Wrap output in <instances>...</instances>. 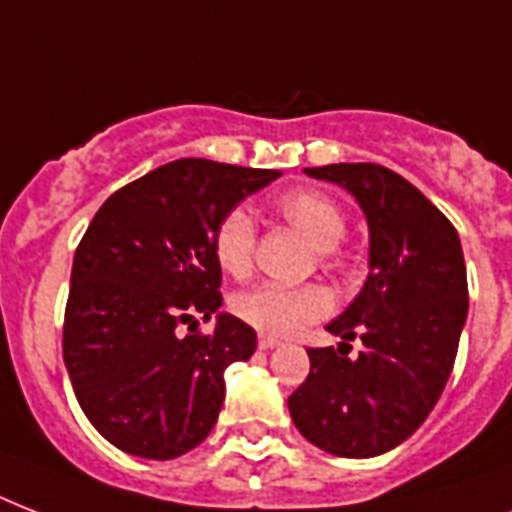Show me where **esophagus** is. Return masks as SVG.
Instances as JSON below:
<instances>
[{
    "label": "esophagus",
    "instance_id": "34e87169",
    "mask_svg": "<svg viewBox=\"0 0 512 512\" xmlns=\"http://www.w3.org/2000/svg\"><path fill=\"white\" fill-rule=\"evenodd\" d=\"M257 345H260V350H271V348H276V345H279V340H276V337H271V335H260Z\"/></svg>",
    "mask_w": 512,
    "mask_h": 512
}]
</instances>
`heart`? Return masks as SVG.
Masks as SVG:
<instances>
[{"label": "heart", "mask_w": 512, "mask_h": 512, "mask_svg": "<svg viewBox=\"0 0 512 512\" xmlns=\"http://www.w3.org/2000/svg\"><path fill=\"white\" fill-rule=\"evenodd\" d=\"M279 215L295 225L305 239L319 252H332L340 247L348 231L345 212L329 193L316 188L287 191L276 201ZM255 220L247 209H231L217 223L212 236V255L217 265L231 276H244L255 257ZM332 311V295L324 287H287L276 281H263L257 287L233 297V313L249 327L265 335L287 337L297 335L313 321L324 319Z\"/></svg>", "instance_id": "b5f03b06"}]
</instances>
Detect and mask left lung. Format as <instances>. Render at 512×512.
Returning <instances> with one entry per match:
<instances>
[{
    "instance_id": "obj_1",
    "label": "left lung",
    "mask_w": 512,
    "mask_h": 512,
    "mask_svg": "<svg viewBox=\"0 0 512 512\" xmlns=\"http://www.w3.org/2000/svg\"><path fill=\"white\" fill-rule=\"evenodd\" d=\"M305 175L353 196L369 225V276L327 332L365 348H311L289 414L313 446L377 457L404 444L444 393L468 319L460 236L425 193L380 164H327ZM349 349V346H348Z\"/></svg>"
}]
</instances>
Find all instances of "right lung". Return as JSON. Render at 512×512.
Masks as SVG:
<instances>
[{
    "mask_svg": "<svg viewBox=\"0 0 512 512\" xmlns=\"http://www.w3.org/2000/svg\"><path fill=\"white\" fill-rule=\"evenodd\" d=\"M279 175L177 159L119 188L92 217L71 268L63 361L82 412L116 449L175 460L215 428L225 369L252 358L257 335L217 313L212 236ZM196 315H215L216 332L183 338L179 327Z\"/></svg>",
    "mask_w": 512,
    "mask_h": 512,
    "instance_id": "add662e5",
    "label": "right lung"
}]
</instances>
